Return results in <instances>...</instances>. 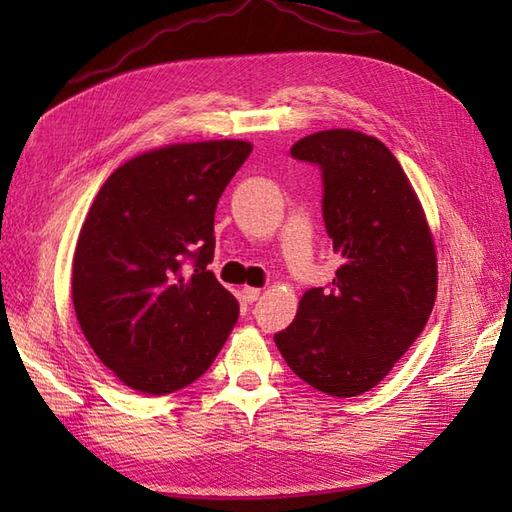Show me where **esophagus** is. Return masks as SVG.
<instances>
[{
	"mask_svg": "<svg viewBox=\"0 0 512 512\" xmlns=\"http://www.w3.org/2000/svg\"><path fill=\"white\" fill-rule=\"evenodd\" d=\"M242 295H244V299H246L248 303H255V301L259 299V295H262V290H259V288H250V286H246V288L242 290Z\"/></svg>",
	"mask_w": 512,
	"mask_h": 512,
	"instance_id": "1",
	"label": "esophagus"
}]
</instances>
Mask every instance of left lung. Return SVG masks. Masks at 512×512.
Masks as SVG:
<instances>
[{
  "label": "left lung",
  "mask_w": 512,
  "mask_h": 512,
  "mask_svg": "<svg viewBox=\"0 0 512 512\" xmlns=\"http://www.w3.org/2000/svg\"><path fill=\"white\" fill-rule=\"evenodd\" d=\"M290 156L317 165L323 222L343 257L330 288H310L275 334L288 367L323 394L350 398L383 380L427 325L436 248L396 156L374 136L328 129Z\"/></svg>",
  "instance_id": "left-lung-1"
}]
</instances>
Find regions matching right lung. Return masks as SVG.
Listing matches in <instances>:
<instances>
[{
	"label": "right lung",
	"mask_w": 512,
	"mask_h": 512,
	"mask_svg": "<svg viewBox=\"0 0 512 512\" xmlns=\"http://www.w3.org/2000/svg\"><path fill=\"white\" fill-rule=\"evenodd\" d=\"M250 151L244 140L154 149L96 193L74 250L72 301L94 354L127 387L162 396L191 385L237 323V299L209 264L217 202Z\"/></svg>",
	"instance_id": "right-lung-1"
}]
</instances>
